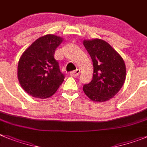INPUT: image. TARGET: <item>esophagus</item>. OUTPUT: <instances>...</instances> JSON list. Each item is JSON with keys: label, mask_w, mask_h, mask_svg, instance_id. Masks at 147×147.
<instances>
[{"label": "esophagus", "mask_w": 147, "mask_h": 147, "mask_svg": "<svg viewBox=\"0 0 147 147\" xmlns=\"http://www.w3.org/2000/svg\"><path fill=\"white\" fill-rule=\"evenodd\" d=\"M79 74H80V70L76 69L75 71H72V72H70L69 75L72 77H77L79 75Z\"/></svg>", "instance_id": "obj_1"}]
</instances>
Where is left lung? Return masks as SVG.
<instances>
[{
    "instance_id": "left-lung-1",
    "label": "left lung",
    "mask_w": 147,
    "mask_h": 147,
    "mask_svg": "<svg viewBox=\"0 0 147 147\" xmlns=\"http://www.w3.org/2000/svg\"><path fill=\"white\" fill-rule=\"evenodd\" d=\"M84 46L91 57L94 71L91 82L84 84L83 90L93 101H107L113 98L124 84V61L104 40H84Z\"/></svg>"
}]
</instances>
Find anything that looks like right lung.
Here are the masks:
<instances>
[{"mask_svg":"<svg viewBox=\"0 0 147 147\" xmlns=\"http://www.w3.org/2000/svg\"><path fill=\"white\" fill-rule=\"evenodd\" d=\"M63 38L47 35L37 39L25 50L18 66V78L23 89L38 98L52 96L64 80L54 55Z\"/></svg>","mask_w":147,"mask_h":147,"instance_id":"obj_1","label":"right lung"}]
</instances>
